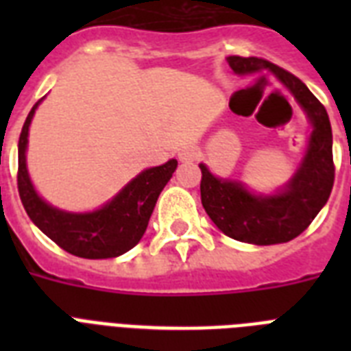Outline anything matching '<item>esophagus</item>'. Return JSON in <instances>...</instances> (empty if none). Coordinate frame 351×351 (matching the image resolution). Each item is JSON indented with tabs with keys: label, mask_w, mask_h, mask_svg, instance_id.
I'll list each match as a JSON object with an SVG mask.
<instances>
[{
	"label": "esophagus",
	"mask_w": 351,
	"mask_h": 351,
	"mask_svg": "<svg viewBox=\"0 0 351 351\" xmlns=\"http://www.w3.org/2000/svg\"><path fill=\"white\" fill-rule=\"evenodd\" d=\"M198 158V151L195 147H184L178 151V160L180 162H195Z\"/></svg>",
	"instance_id": "34e87169"
}]
</instances>
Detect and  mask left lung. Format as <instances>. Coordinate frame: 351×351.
Returning a JSON list of instances; mask_svg holds the SVG:
<instances>
[{
  "instance_id": "obj_1",
  "label": "left lung",
  "mask_w": 351,
  "mask_h": 351,
  "mask_svg": "<svg viewBox=\"0 0 351 351\" xmlns=\"http://www.w3.org/2000/svg\"><path fill=\"white\" fill-rule=\"evenodd\" d=\"M234 74L261 73L266 69L293 95L311 123L304 156L288 184L271 195L250 191L239 180L220 178L200 164L202 206L215 226L228 237L256 245L289 242L311 224L330 198L335 178L332 154V125L321 101L288 71L262 58L228 56Z\"/></svg>"
}]
</instances>
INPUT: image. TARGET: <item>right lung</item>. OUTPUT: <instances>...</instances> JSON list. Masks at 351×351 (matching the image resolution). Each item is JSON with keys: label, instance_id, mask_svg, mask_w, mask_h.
<instances>
[{"label": "right lung", "instance_id": "obj_1", "mask_svg": "<svg viewBox=\"0 0 351 351\" xmlns=\"http://www.w3.org/2000/svg\"><path fill=\"white\" fill-rule=\"evenodd\" d=\"M41 101V100H40ZM40 101L30 109L18 143V191L30 220L62 250L82 258H114L140 242L160 193L175 173V158L143 169L107 204L87 213H71L47 204L27 171L29 127Z\"/></svg>", "mask_w": 351, "mask_h": 351}]
</instances>
